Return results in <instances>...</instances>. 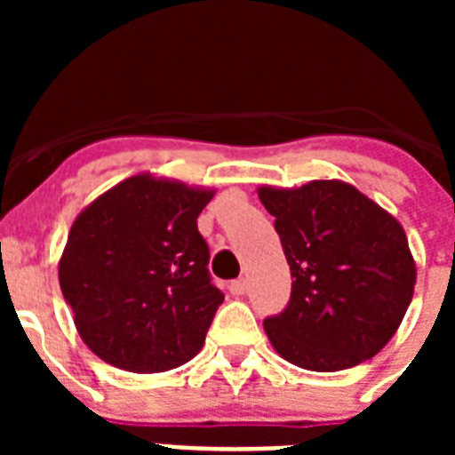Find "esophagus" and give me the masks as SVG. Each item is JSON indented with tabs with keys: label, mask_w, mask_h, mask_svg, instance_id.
<instances>
[{
	"label": "esophagus",
	"mask_w": 455,
	"mask_h": 455,
	"mask_svg": "<svg viewBox=\"0 0 455 455\" xmlns=\"http://www.w3.org/2000/svg\"><path fill=\"white\" fill-rule=\"evenodd\" d=\"M246 280H232L230 283V293L232 296H243L246 293Z\"/></svg>",
	"instance_id": "esophagus-1"
}]
</instances>
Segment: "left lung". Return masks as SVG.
Returning a JSON list of instances; mask_svg holds the SVG:
<instances>
[{"label":"left lung","mask_w":455,"mask_h":455,"mask_svg":"<svg viewBox=\"0 0 455 455\" xmlns=\"http://www.w3.org/2000/svg\"><path fill=\"white\" fill-rule=\"evenodd\" d=\"M275 219L291 296L264 331L284 360L339 371L392 339L415 293V262L399 220L337 180L259 188Z\"/></svg>","instance_id":"8db88e82"}]
</instances>
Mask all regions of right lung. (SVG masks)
Masks as SVG:
<instances>
[{
    "label": "right lung",
    "mask_w": 455,
    "mask_h": 455,
    "mask_svg": "<svg viewBox=\"0 0 455 455\" xmlns=\"http://www.w3.org/2000/svg\"><path fill=\"white\" fill-rule=\"evenodd\" d=\"M212 196L136 175L72 223L59 283L79 335L104 363L136 373L168 371L203 348L223 303L198 232Z\"/></svg>",
    "instance_id": "1"
}]
</instances>
